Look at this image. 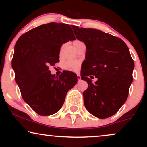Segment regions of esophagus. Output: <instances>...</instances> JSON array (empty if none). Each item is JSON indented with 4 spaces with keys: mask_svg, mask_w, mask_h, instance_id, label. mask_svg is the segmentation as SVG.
<instances>
[{
    "mask_svg": "<svg viewBox=\"0 0 147 147\" xmlns=\"http://www.w3.org/2000/svg\"><path fill=\"white\" fill-rule=\"evenodd\" d=\"M78 81H80V80H81V77H80V75H78Z\"/></svg>",
    "mask_w": 147,
    "mask_h": 147,
    "instance_id": "34e87169",
    "label": "esophagus"
}]
</instances>
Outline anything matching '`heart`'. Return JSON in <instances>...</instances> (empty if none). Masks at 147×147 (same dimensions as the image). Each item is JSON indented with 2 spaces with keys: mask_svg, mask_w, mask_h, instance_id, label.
Instances as JSON below:
<instances>
[{
  "mask_svg": "<svg viewBox=\"0 0 147 147\" xmlns=\"http://www.w3.org/2000/svg\"><path fill=\"white\" fill-rule=\"evenodd\" d=\"M82 42L80 41H75L74 42V46L76 47L78 44ZM80 63L79 61H66L65 64H64V68L65 69L67 70V71H78L80 69Z\"/></svg>",
  "mask_w": 147,
  "mask_h": 147,
  "instance_id": "b5f03b06",
  "label": "heart"
}]
</instances>
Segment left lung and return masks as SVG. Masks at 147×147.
I'll return each mask as SVG.
<instances>
[{
  "instance_id": "1",
  "label": "left lung",
  "mask_w": 147,
  "mask_h": 147,
  "mask_svg": "<svg viewBox=\"0 0 147 147\" xmlns=\"http://www.w3.org/2000/svg\"><path fill=\"white\" fill-rule=\"evenodd\" d=\"M76 38L86 46L81 78L88 82L84 105L96 117L106 118L118 111L127 100L134 63L126 43L120 38L95 29L71 26ZM98 80L92 83L89 78Z\"/></svg>"
}]
</instances>
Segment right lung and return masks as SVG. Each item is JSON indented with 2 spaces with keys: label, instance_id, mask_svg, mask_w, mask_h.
Masks as SVG:
<instances>
[{
  "label": "right lung",
  "instance_id": "add662e5",
  "mask_svg": "<svg viewBox=\"0 0 147 147\" xmlns=\"http://www.w3.org/2000/svg\"><path fill=\"white\" fill-rule=\"evenodd\" d=\"M75 39L69 25L49 23L24 33L15 44L12 59L15 81L24 101L39 115L59 111L68 90L77 84L73 72L64 71L57 77L49 70L59 62L61 45Z\"/></svg>",
  "mask_w": 147,
  "mask_h": 147
}]
</instances>
